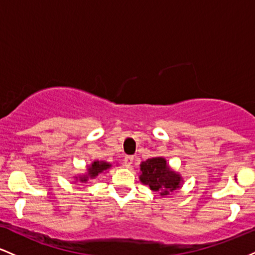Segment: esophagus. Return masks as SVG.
Masks as SVG:
<instances>
[{"mask_svg":"<svg viewBox=\"0 0 255 255\" xmlns=\"http://www.w3.org/2000/svg\"><path fill=\"white\" fill-rule=\"evenodd\" d=\"M133 160H134L133 156H126L124 159V165L126 168H130L131 164H133Z\"/></svg>","mask_w":255,"mask_h":255,"instance_id":"1","label":"esophagus"}]
</instances>
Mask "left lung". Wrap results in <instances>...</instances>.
<instances>
[{
	"instance_id": "8db88e82",
	"label": "left lung",
	"mask_w": 255,
	"mask_h": 255,
	"mask_svg": "<svg viewBox=\"0 0 255 255\" xmlns=\"http://www.w3.org/2000/svg\"><path fill=\"white\" fill-rule=\"evenodd\" d=\"M140 170V181L148 184L152 191L160 192V195L169 194L180 187V175L170 170L164 158L156 157L142 162Z\"/></svg>"
}]
</instances>
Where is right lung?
<instances>
[{
  "mask_svg": "<svg viewBox=\"0 0 255 255\" xmlns=\"http://www.w3.org/2000/svg\"><path fill=\"white\" fill-rule=\"evenodd\" d=\"M108 168H110L109 163L98 162V160H96V162H93L92 164H91L90 168L87 169V175H86V176L80 177V181H81V182H86L87 178H89V177H91V178L96 177L99 174V172L107 170Z\"/></svg>",
  "mask_w": 255,
  "mask_h": 255,
  "instance_id": "1",
  "label": "right lung"
}]
</instances>
